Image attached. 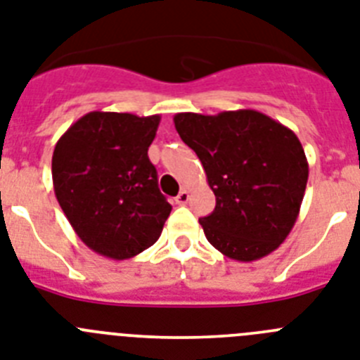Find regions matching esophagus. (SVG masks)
Listing matches in <instances>:
<instances>
[{
	"label": "esophagus",
	"instance_id": "1",
	"mask_svg": "<svg viewBox=\"0 0 360 360\" xmlns=\"http://www.w3.org/2000/svg\"><path fill=\"white\" fill-rule=\"evenodd\" d=\"M174 200H176V204H180V205L187 204V200H189V193H187L186 189H182V191L178 193V196L174 198Z\"/></svg>",
	"mask_w": 360,
	"mask_h": 360
}]
</instances>
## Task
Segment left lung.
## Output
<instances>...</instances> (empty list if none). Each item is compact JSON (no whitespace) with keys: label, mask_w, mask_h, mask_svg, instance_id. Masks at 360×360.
Masks as SVG:
<instances>
[{"label":"left lung","mask_w":360,"mask_h":360,"mask_svg":"<svg viewBox=\"0 0 360 360\" xmlns=\"http://www.w3.org/2000/svg\"><path fill=\"white\" fill-rule=\"evenodd\" d=\"M174 127L217 196L213 213L198 220L210 244L238 262L275 251L297 222L308 184L297 134L253 109L178 112Z\"/></svg>","instance_id":"left-lung-1"}]
</instances>
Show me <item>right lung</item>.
I'll return each mask as SVG.
<instances>
[{
    "mask_svg": "<svg viewBox=\"0 0 360 360\" xmlns=\"http://www.w3.org/2000/svg\"><path fill=\"white\" fill-rule=\"evenodd\" d=\"M160 116L92 110L70 125L52 155V184L76 235L94 253L131 259L158 240L171 204L147 150Z\"/></svg>",
    "mask_w": 360,
    "mask_h": 360,
    "instance_id": "1",
    "label": "right lung"
}]
</instances>
